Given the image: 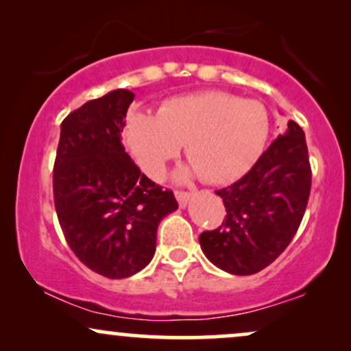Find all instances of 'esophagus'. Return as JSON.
<instances>
[{
	"mask_svg": "<svg viewBox=\"0 0 351 351\" xmlns=\"http://www.w3.org/2000/svg\"><path fill=\"white\" fill-rule=\"evenodd\" d=\"M175 196H176V201H178L180 206L184 208L188 204L189 198H191V193H188V191H175Z\"/></svg>",
	"mask_w": 351,
	"mask_h": 351,
	"instance_id": "esophagus-1",
	"label": "esophagus"
}]
</instances>
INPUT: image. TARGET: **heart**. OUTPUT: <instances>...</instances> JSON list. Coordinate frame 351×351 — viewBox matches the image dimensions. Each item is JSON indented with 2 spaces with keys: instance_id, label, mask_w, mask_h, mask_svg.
I'll use <instances>...</instances> for the list:
<instances>
[{
  "instance_id": "obj_1",
  "label": "heart",
  "mask_w": 351,
  "mask_h": 351,
  "mask_svg": "<svg viewBox=\"0 0 351 351\" xmlns=\"http://www.w3.org/2000/svg\"><path fill=\"white\" fill-rule=\"evenodd\" d=\"M269 114L257 100L226 92H201L167 100L156 117L135 112L125 127V143L145 175L158 180L165 167L184 155L201 180L224 184L243 176L263 153Z\"/></svg>"
}]
</instances>
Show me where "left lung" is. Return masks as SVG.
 <instances>
[{
	"instance_id": "1",
	"label": "left lung",
	"mask_w": 351,
	"mask_h": 351,
	"mask_svg": "<svg viewBox=\"0 0 351 351\" xmlns=\"http://www.w3.org/2000/svg\"><path fill=\"white\" fill-rule=\"evenodd\" d=\"M312 170L304 130L289 120L254 167L231 186L217 189L226 216L199 236L204 256L234 276H251L272 264L299 229L307 208Z\"/></svg>"
}]
</instances>
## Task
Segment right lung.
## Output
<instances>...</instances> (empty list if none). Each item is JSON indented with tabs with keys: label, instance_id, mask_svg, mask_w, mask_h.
Instances as JSON below:
<instances>
[{
	"label": "right lung",
	"instance_id": "right-lung-1",
	"mask_svg": "<svg viewBox=\"0 0 351 351\" xmlns=\"http://www.w3.org/2000/svg\"><path fill=\"white\" fill-rule=\"evenodd\" d=\"M135 94L117 88L88 100L60 123L52 188L56 213L72 252L90 271L125 279L156 249L160 221L178 208L170 189L140 171L122 145Z\"/></svg>",
	"mask_w": 351,
	"mask_h": 351
}]
</instances>
